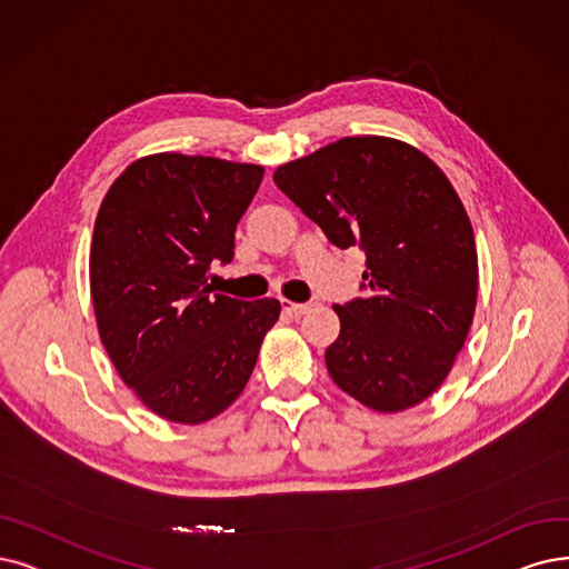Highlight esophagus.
Segmentation results:
<instances>
[{"label":"esophagus","mask_w":569,"mask_h":569,"mask_svg":"<svg viewBox=\"0 0 569 569\" xmlns=\"http://www.w3.org/2000/svg\"><path fill=\"white\" fill-rule=\"evenodd\" d=\"M282 310L289 315H306L310 310V303H293L289 299H282Z\"/></svg>","instance_id":"obj_1"}]
</instances>
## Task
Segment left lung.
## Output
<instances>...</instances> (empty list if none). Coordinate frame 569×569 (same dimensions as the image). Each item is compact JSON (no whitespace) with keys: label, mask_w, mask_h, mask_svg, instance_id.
Returning a JSON list of instances; mask_svg holds the SVG:
<instances>
[{"label":"left lung","mask_w":569,"mask_h":569,"mask_svg":"<svg viewBox=\"0 0 569 569\" xmlns=\"http://www.w3.org/2000/svg\"><path fill=\"white\" fill-rule=\"evenodd\" d=\"M278 189L340 249L367 254V297L333 306L325 359L340 390L380 413L425 401L462 350L479 261L462 200L416 147L367 134L280 166Z\"/></svg>","instance_id":"left-lung-1"}]
</instances>
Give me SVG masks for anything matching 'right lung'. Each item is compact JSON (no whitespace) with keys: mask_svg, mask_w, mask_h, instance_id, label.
I'll return each mask as SVG.
<instances>
[{"mask_svg":"<svg viewBox=\"0 0 569 569\" xmlns=\"http://www.w3.org/2000/svg\"><path fill=\"white\" fill-rule=\"evenodd\" d=\"M263 168L212 156L153 153L109 187L90 247L100 340L156 416L198 425L226 411L254 371L280 301L212 293Z\"/></svg>","mask_w":569,"mask_h":569,"instance_id":"add662e5","label":"right lung"}]
</instances>
